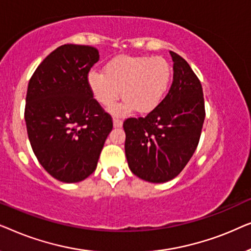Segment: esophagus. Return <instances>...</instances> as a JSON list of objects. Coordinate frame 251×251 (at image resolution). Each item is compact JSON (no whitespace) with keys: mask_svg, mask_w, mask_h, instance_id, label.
I'll return each mask as SVG.
<instances>
[{"mask_svg":"<svg viewBox=\"0 0 251 251\" xmlns=\"http://www.w3.org/2000/svg\"><path fill=\"white\" fill-rule=\"evenodd\" d=\"M113 125H114V126H116V128H121L122 125H123V121L121 119L116 118V116H114L113 118Z\"/></svg>","mask_w":251,"mask_h":251,"instance_id":"esophagus-1","label":"esophagus"}]
</instances>
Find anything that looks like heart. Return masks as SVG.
Returning a JSON list of instances; mask_svg holds the SVG:
<instances>
[{
    "label": "heart",
    "mask_w": 251,
    "mask_h": 251,
    "mask_svg": "<svg viewBox=\"0 0 251 251\" xmlns=\"http://www.w3.org/2000/svg\"><path fill=\"white\" fill-rule=\"evenodd\" d=\"M171 66L162 57H118L106 65L105 72L91 71L88 84L96 100L109 106L120 95L125 99L113 111L125 113L132 107L149 113L160 104L169 88Z\"/></svg>",
    "instance_id": "b5f03b06"
}]
</instances>
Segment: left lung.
Wrapping results in <instances>:
<instances>
[{"mask_svg":"<svg viewBox=\"0 0 251 251\" xmlns=\"http://www.w3.org/2000/svg\"><path fill=\"white\" fill-rule=\"evenodd\" d=\"M170 54L174 78L166 97L144 118L123 122L130 170L151 183H164L180 174L197 150L205 116L200 80L183 57Z\"/></svg>","mask_w":251,"mask_h":251,"instance_id":"obj_1","label":"left lung"}]
</instances>
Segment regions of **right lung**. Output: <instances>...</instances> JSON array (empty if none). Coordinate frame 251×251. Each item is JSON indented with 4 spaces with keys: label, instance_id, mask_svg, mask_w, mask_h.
Returning a JSON list of instances; mask_svg holds the SVG:
<instances>
[{
    "label": "right lung",
    "instance_id": "right-lung-1",
    "mask_svg": "<svg viewBox=\"0 0 251 251\" xmlns=\"http://www.w3.org/2000/svg\"><path fill=\"white\" fill-rule=\"evenodd\" d=\"M98 60L94 47L64 44L28 82L25 121L30 146L47 173L63 183H77L94 173L113 129L112 116L88 84Z\"/></svg>",
    "mask_w": 251,
    "mask_h": 251
}]
</instances>
